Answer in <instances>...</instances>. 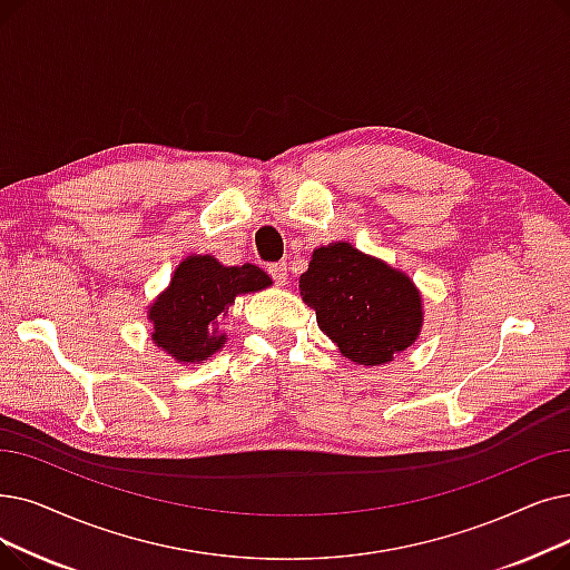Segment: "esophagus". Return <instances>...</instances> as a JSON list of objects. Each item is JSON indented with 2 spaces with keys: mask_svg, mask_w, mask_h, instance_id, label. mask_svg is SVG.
<instances>
[{
  "mask_svg": "<svg viewBox=\"0 0 570 570\" xmlns=\"http://www.w3.org/2000/svg\"><path fill=\"white\" fill-rule=\"evenodd\" d=\"M267 272H269V277L275 279V284H277V286H286V282H288V269H286V263H272V265L267 267Z\"/></svg>",
  "mask_w": 570,
  "mask_h": 570,
  "instance_id": "34e87169",
  "label": "esophagus"
}]
</instances>
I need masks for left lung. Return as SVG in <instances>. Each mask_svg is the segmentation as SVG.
<instances>
[{"instance_id":"obj_1","label":"left lung","mask_w":570,"mask_h":570,"mask_svg":"<svg viewBox=\"0 0 570 570\" xmlns=\"http://www.w3.org/2000/svg\"><path fill=\"white\" fill-rule=\"evenodd\" d=\"M301 295L318 328L358 365L389 363L422 333V295L412 279L350 242L314 249Z\"/></svg>"}]
</instances>
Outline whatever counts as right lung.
Returning a JSON list of instances; mask_svg holds the SVG:
<instances>
[{"label":"right lung","mask_w":570,"mask_h":570,"mask_svg":"<svg viewBox=\"0 0 570 570\" xmlns=\"http://www.w3.org/2000/svg\"><path fill=\"white\" fill-rule=\"evenodd\" d=\"M272 284L252 263L226 267L214 256H188L171 275L169 286L148 307L151 340L179 363H203L224 350L226 333L218 324L242 293Z\"/></svg>","instance_id":"1"}]
</instances>
